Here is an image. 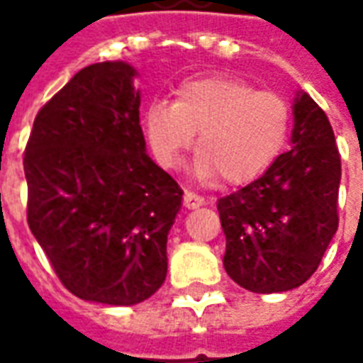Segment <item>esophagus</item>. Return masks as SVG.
Instances as JSON below:
<instances>
[{
  "label": "esophagus",
  "instance_id": "obj_1",
  "mask_svg": "<svg viewBox=\"0 0 363 363\" xmlns=\"http://www.w3.org/2000/svg\"><path fill=\"white\" fill-rule=\"evenodd\" d=\"M204 204V198L198 196L194 192H184V196H182V206L186 208V210H196L200 206Z\"/></svg>",
  "mask_w": 363,
  "mask_h": 363
}]
</instances>
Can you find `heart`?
Returning a JSON list of instances; mask_svg holds the SVG:
<instances>
[{"mask_svg": "<svg viewBox=\"0 0 363 363\" xmlns=\"http://www.w3.org/2000/svg\"><path fill=\"white\" fill-rule=\"evenodd\" d=\"M291 111L274 91L225 75L194 77L174 89V101H153L143 130L161 167H173L194 143L192 173L200 181L218 174L228 184L259 177L288 142Z\"/></svg>", "mask_w": 363, "mask_h": 363, "instance_id": "b5f03b06", "label": "heart"}]
</instances>
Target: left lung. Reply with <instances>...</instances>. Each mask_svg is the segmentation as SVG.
<instances>
[{"mask_svg":"<svg viewBox=\"0 0 363 363\" xmlns=\"http://www.w3.org/2000/svg\"><path fill=\"white\" fill-rule=\"evenodd\" d=\"M289 143L262 177L218 200L225 272L255 294L309 280L338 229L340 155L327 114L305 91L294 101Z\"/></svg>","mask_w":363,"mask_h":363,"instance_id":"8db88e82","label":"left lung"}]
</instances>
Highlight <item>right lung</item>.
<instances>
[{
    "label": "right lung",
    "mask_w": 363,
    "mask_h": 363,
    "mask_svg": "<svg viewBox=\"0 0 363 363\" xmlns=\"http://www.w3.org/2000/svg\"><path fill=\"white\" fill-rule=\"evenodd\" d=\"M134 67H83L38 111L25 150L28 228L74 296L135 305L167 276L182 190L145 153Z\"/></svg>",
    "instance_id": "1"
}]
</instances>
